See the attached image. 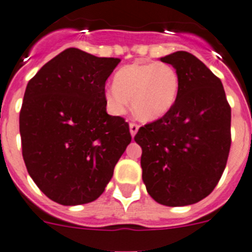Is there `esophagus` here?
I'll list each match as a JSON object with an SVG mask.
<instances>
[{
  "instance_id": "1",
  "label": "esophagus",
  "mask_w": 252,
  "mask_h": 252,
  "mask_svg": "<svg viewBox=\"0 0 252 252\" xmlns=\"http://www.w3.org/2000/svg\"><path fill=\"white\" fill-rule=\"evenodd\" d=\"M129 129H130L131 137H134V135L137 134L138 129H139V126H138L137 123H130V124H129Z\"/></svg>"
}]
</instances>
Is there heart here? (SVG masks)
Here are the masks:
<instances>
[{
	"mask_svg": "<svg viewBox=\"0 0 252 252\" xmlns=\"http://www.w3.org/2000/svg\"><path fill=\"white\" fill-rule=\"evenodd\" d=\"M181 90L180 72L167 63H134L115 72L105 90L106 105L114 114L126 112L131 101L142 121H156L176 104Z\"/></svg>",
	"mask_w": 252,
	"mask_h": 252,
	"instance_id": "1",
	"label": "heart"
}]
</instances>
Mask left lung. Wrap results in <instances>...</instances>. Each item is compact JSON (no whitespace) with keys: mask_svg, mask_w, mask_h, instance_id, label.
Wrapping results in <instances>:
<instances>
[{"mask_svg":"<svg viewBox=\"0 0 252 252\" xmlns=\"http://www.w3.org/2000/svg\"><path fill=\"white\" fill-rule=\"evenodd\" d=\"M180 72L181 90L171 110L140 126L143 182L164 206L196 203L214 191L231 147V106L222 83L186 51L160 58Z\"/></svg>","mask_w":252,"mask_h":252,"instance_id":"1","label":"left lung"}]
</instances>
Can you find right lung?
<instances>
[{"instance_id":"right-lung-1","label":"right lung","mask_w":252,"mask_h":252,"mask_svg":"<svg viewBox=\"0 0 252 252\" xmlns=\"http://www.w3.org/2000/svg\"><path fill=\"white\" fill-rule=\"evenodd\" d=\"M119 63L70 47L27 84L20 112L22 157L36 186L60 205L98 198L130 143L126 119L105 109V81Z\"/></svg>"}]
</instances>
